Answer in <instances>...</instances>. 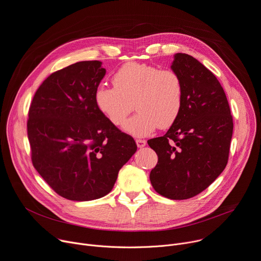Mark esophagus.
Wrapping results in <instances>:
<instances>
[{
	"instance_id": "34e87169",
	"label": "esophagus",
	"mask_w": 261,
	"mask_h": 261,
	"mask_svg": "<svg viewBox=\"0 0 261 261\" xmlns=\"http://www.w3.org/2000/svg\"><path fill=\"white\" fill-rule=\"evenodd\" d=\"M136 143H137V146L139 148H142V147H144L146 145V141H145V140H142V139L136 140Z\"/></svg>"
}]
</instances>
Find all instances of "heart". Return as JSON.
I'll use <instances>...</instances> for the list:
<instances>
[{
    "mask_svg": "<svg viewBox=\"0 0 261 261\" xmlns=\"http://www.w3.org/2000/svg\"><path fill=\"white\" fill-rule=\"evenodd\" d=\"M113 87L99 86L94 93L98 111L108 121L120 126L133 110L137 113L123 125L130 136L142 138L158 127H170L183 107V82L172 69L127 63L112 77Z\"/></svg>",
    "mask_w": 261,
    "mask_h": 261,
    "instance_id": "1",
    "label": "heart"
}]
</instances>
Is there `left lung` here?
I'll return each mask as SVG.
<instances>
[{
	"label": "left lung",
	"instance_id": "obj_1",
	"mask_svg": "<svg viewBox=\"0 0 261 261\" xmlns=\"http://www.w3.org/2000/svg\"><path fill=\"white\" fill-rule=\"evenodd\" d=\"M171 69L182 78L183 107L163 137L147 141L158 154L149 178L159 194L187 199L209 187L225 169L233 119L223 87L197 59L176 53Z\"/></svg>",
	"mask_w": 261,
	"mask_h": 261
}]
</instances>
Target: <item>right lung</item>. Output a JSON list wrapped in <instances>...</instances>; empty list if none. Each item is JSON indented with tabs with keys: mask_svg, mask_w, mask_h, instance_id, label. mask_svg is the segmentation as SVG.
<instances>
[{
	"mask_svg": "<svg viewBox=\"0 0 261 261\" xmlns=\"http://www.w3.org/2000/svg\"><path fill=\"white\" fill-rule=\"evenodd\" d=\"M99 61L79 62L46 78L29 109L34 168L61 196L84 202L111 192L137 150L135 140L98 111L94 93L106 75Z\"/></svg>",
	"mask_w": 261,
	"mask_h": 261,
	"instance_id": "right-lung-1",
	"label": "right lung"
}]
</instances>
